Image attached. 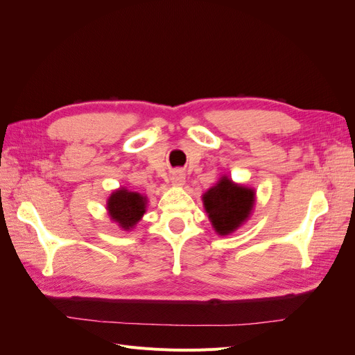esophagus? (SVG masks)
<instances>
[{"mask_svg": "<svg viewBox=\"0 0 355 355\" xmlns=\"http://www.w3.org/2000/svg\"><path fill=\"white\" fill-rule=\"evenodd\" d=\"M170 180L175 187H182L185 184V173L182 170H176V171H173V173H171Z\"/></svg>", "mask_w": 355, "mask_h": 355, "instance_id": "esophagus-1", "label": "esophagus"}]
</instances>
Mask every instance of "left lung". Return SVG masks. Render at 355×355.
<instances>
[{"label":"left lung","mask_w":355,"mask_h":355,"mask_svg":"<svg viewBox=\"0 0 355 355\" xmlns=\"http://www.w3.org/2000/svg\"><path fill=\"white\" fill-rule=\"evenodd\" d=\"M202 204L214 231L228 235L249 219L254 206V189L234 184L228 176H222L202 196Z\"/></svg>","instance_id":"obj_1"}]
</instances>
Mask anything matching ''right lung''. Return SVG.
Returning <instances> with one entry per match:
<instances>
[{
  "label": "right lung",
  "mask_w": 355,
  "mask_h": 355,
  "mask_svg": "<svg viewBox=\"0 0 355 355\" xmlns=\"http://www.w3.org/2000/svg\"><path fill=\"white\" fill-rule=\"evenodd\" d=\"M146 197L139 192H132L125 188L114 191L106 202V210L118 227L130 231L142 219L146 210Z\"/></svg>",
  "instance_id": "add662e5"
}]
</instances>
